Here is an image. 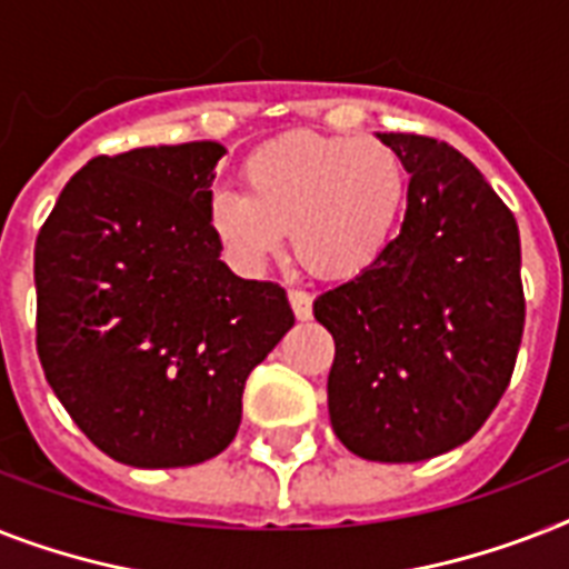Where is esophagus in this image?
<instances>
[{
	"label": "esophagus",
	"instance_id": "obj_1",
	"mask_svg": "<svg viewBox=\"0 0 569 569\" xmlns=\"http://www.w3.org/2000/svg\"><path fill=\"white\" fill-rule=\"evenodd\" d=\"M289 303H292L298 321H309L312 318V295L303 289H289Z\"/></svg>",
	"mask_w": 569,
	"mask_h": 569
}]
</instances>
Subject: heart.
Here are the masks:
<instances>
[{"label":"heart","instance_id":"1","mask_svg":"<svg viewBox=\"0 0 569 569\" xmlns=\"http://www.w3.org/2000/svg\"><path fill=\"white\" fill-rule=\"evenodd\" d=\"M244 192L212 189L207 228L233 266L257 274L292 230L303 269L353 280L382 260L409 207V169L380 140L292 131L242 160Z\"/></svg>","mask_w":569,"mask_h":569}]
</instances>
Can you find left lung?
Here are the masks:
<instances>
[{
	"mask_svg": "<svg viewBox=\"0 0 569 569\" xmlns=\"http://www.w3.org/2000/svg\"><path fill=\"white\" fill-rule=\"evenodd\" d=\"M409 169L403 228L365 274L318 295L336 341L327 406L368 461H423L477 436L523 339L520 233L468 157L420 133H377Z\"/></svg>",
	"mask_w": 569,
	"mask_h": 569,
	"instance_id": "1",
	"label": "left lung"
}]
</instances>
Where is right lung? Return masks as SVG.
<instances>
[{
	"label": "right lung",
	"mask_w": 569,
	"mask_h": 569,
	"mask_svg": "<svg viewBox=\"0 0 569 569\" xmlns=\"http://www.w3.org/2000/svg\"><path fill=\"white\" fill-rule=\"evenodd\" d=\"M219 142L92 157L37 233V357L78 429L131 468L219 456L248 373L295 325L286 292L219 260Z\"/></svg>",
	"instance_id": "obj_1"
}]
</instances>
